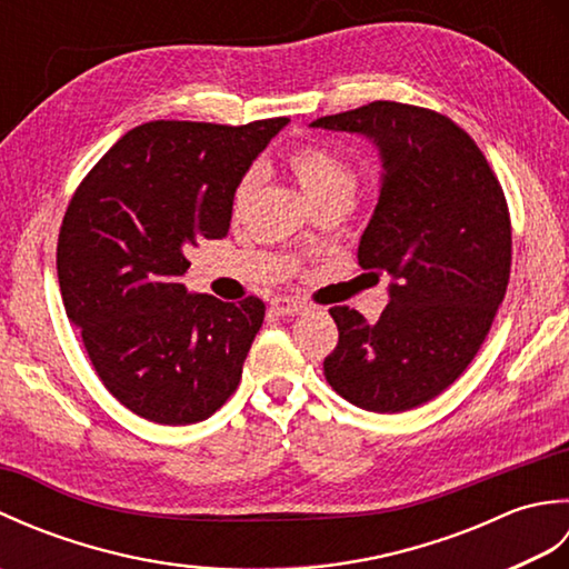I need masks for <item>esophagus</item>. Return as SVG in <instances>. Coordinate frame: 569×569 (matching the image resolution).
Listing matches in <instances>:
<instances>
[{"instance_id": "esophagus-1", "label": "esophagus", "mask_w": 569, "mask_h": 569, "mask_svg": "<svg viewBox=\"0 0 569 569\" xmlns=\"http://www.w3.org/2000/svg\"><path fill=\"white\" fill-rule=\"evenodd\" d=\"M271 310L278 312V316H300V312L308 310V306L303 303V300H298V298L281 296V298H273L271 300Z\"/></svg>"}]
</instances>
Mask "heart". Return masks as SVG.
I'll return each instance as SVG.
<instances>
[{"instance_id":"b5f03b06","label":"heart","mask_w":569,"mask_h":569,"mask_svg":"<svg viewBox=\"0 0 569 569\" xmlns=\"http://www.w3.org/2000/svg\"><path fill=\"white\" fill-rule=\"evenodd\" d=\"M288 166H291L298 183L303 186L312 202L330 196H352L355 192L357 176L352 168L347 166L342 156H337L328 147H320V143H300L288 153ZM253 186H257V173L253 171L239 178L234 188L237 208L249 200Z\"/></svg>"}]
</instances>
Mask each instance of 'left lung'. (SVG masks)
Instances as JSON below:
<instances>
[{"label": "left lung", "instance_id": "obj_1", "mask_svg": "<svg viewBox=\"0 0 569 569\" xmlns=\"http://www.w3.org/2000/svg\"><path fill=\"white\" fill-rule=\"evenodd\" d=\"M312 127L379 147V202L357 259L396 278L373 325L330 308L340 342L325 357V379L373 413L418 408L462 377L506 296L513 241L501 183L475 139L426 107L377 100Z\"/></svg>", "mask_w": 569, "mask_h": 569}]
</instances>
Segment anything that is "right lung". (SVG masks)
Wrapping results in <instances>:
<instances>
[{
	"instance_id": "add662e5",
	"label": "right lung",
	"mask_w": 569,
	"mask_h": 569,
	"mask_svg": "<svg viewBox=\"0 0 569 569\" xmlns=\"http://www.w3.org/2000/svg\"><path fill=\"white\" fill-rule=\"evenodd\" d=\"M286 117L244 127L147 122L72 192L58 283L104 389L159 426L210 418L237 391L266 306L190 296L188 251L222 239L234 188Z\"/></svg>"
}]
</instances>
